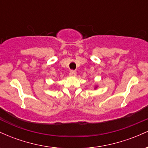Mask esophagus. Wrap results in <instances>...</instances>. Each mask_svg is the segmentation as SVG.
<instances>
[{
	"mask_svg": "<svg viewBox=\"0 0 148 148\" xmlns=\"http://www.w3.org/2000/svg\"><path fill=\"white\" fill-rule=\"evenodd\" d=\"M76 75V72L74 70H71L69 72V76H75Z\"/></svg>",
	"mask_w": 148,
	"mask_h": 148,
	"instance_id": "esophagus-1",
	"label": "esophagus"
}]
</instances>
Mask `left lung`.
Returning a JSON list of instances; mask_svg holds the SVG:
<instances>
[{"mask_svg":"<svg viewBox=\"0 0 148 148\" xmlns=\"http://www.w3.org/2000/svg\"><path fill=\"white\" fill-rule=\"evenodd\" d=\"M95 88H97V86H96V87H95Z\"/></svg>","mask_w":148,"mask_h":148,"instance_id":"8db88e82","label":"left lung"}]
</instances>
